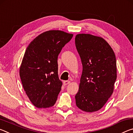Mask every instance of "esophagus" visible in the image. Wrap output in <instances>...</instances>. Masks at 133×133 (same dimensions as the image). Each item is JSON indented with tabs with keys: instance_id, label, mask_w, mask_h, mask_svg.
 Returning a JSON list of instances; mask_svg holds the SVG:
<instances>
[{
	"instance_id": "34e87169",
	"label": "esophagus",
	"mask_w": 133,
	"mask_h": 133,
	"mask_svg": "<svg viewBox=\"0 0 133 133\" xmlns=\"http://www.w3.org/2000/svg\"><path fill=\"white\" fill-rule=\"evenodd\" d=\"M70 83V81H64L63 82V84L64 85H67V84H69V83Z\"/></svg>"
}]
</instances>
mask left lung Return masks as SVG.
<instances>
[{
  "instance_id": "obj_1",
  "label": "left lung",
  "mask_w": 133,
  "mask_h": 133,
  "mask_svg": "<svg viewBox=\"0 0 133 133\" xmlns=\"http://www.w3.org/2000/svg\"><path fill=\"white\" fill-rule=\"evenodd\" d=\"M75 43L83 65L76 105L85 112L98 111L113 93L117 78L115 54L103 38L90 34L77 35Z\"/></svg>"
}]
</instances>
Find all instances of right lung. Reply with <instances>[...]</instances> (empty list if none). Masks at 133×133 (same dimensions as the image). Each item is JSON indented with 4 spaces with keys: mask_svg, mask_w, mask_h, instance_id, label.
<instances>
[{
    "mask_svg": "<svg viewBox=\"0 0 133 133\" xmlns=\"http://www.w3.org/2000/svg\"><path fill=\"white\" fill-rule=\"evenodd\" d=\"M73 36L61 30H49L37 36L27 48L19 75L24 90L35 107L55 105L62 86L58 75V56Z\"/></svg>",
    "mask_w": 133,
    "mask_h": 133,
    "instance_id": "1",
    "label": "right lung"
}]
</instances>
